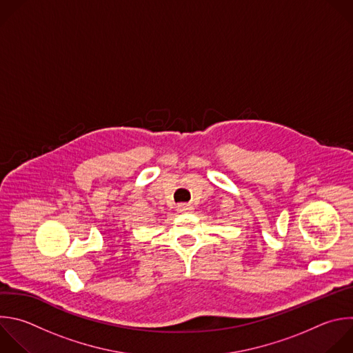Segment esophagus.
I'll return each instance as SVG.
<instances>
[{"label":"esophagus","instance_id":"obj_1","mask_svg":"<svg viewBox=\"0 0 353 353\" xmlns=\"http://www.w3.org/2000/svg\"><path fill=\"white\" fill-rule=\"evenodd\" d=\"M179 212L180 213H188V212H191L192 210V208L190 206V205H187V203H181V205H179Z\"/></svg>","mask_w":353,"mask_h":353}]
</instances>
